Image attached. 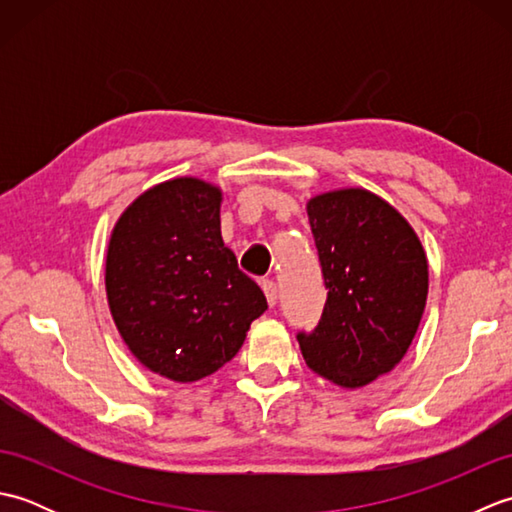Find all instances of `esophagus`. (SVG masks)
Masks as SVG:
<instances>
[{
	"mask_svg": "<svg viewBox=\"0 0 512 512\" xmlns=\"http://www.w3.org/2000/svg\"><path fill=\"white\" fill-rule=\"evenodd\" d=\"M262 290H264V295H266V299H268V306H275L277 303V284L273 279H264L262 281Z\"/></svg>",
	"mask_w": 512,
	"mask_h": 512,
	"instance_id": "34e87169",
	"label": "esophagus"
}]
</instances>
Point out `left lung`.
I'll return each instance as SVG.
<instances>
[{
  "label": "left lung",
  "mask_w": 512,
  "mask_h": 512,
  "mask_svg": "<svg viewBox=\"0 0 512 512\" xmlns=\"http://www.w3.org/2000/svg\"><path fill=\"white\" fill-rule=\"evenodd\" d=\"M323 284V314L299 332L312 372L341 387H363L407 354L422 319L429 266L413 228L365 189L323 193L308 202Z\"/></svg>",
  "instance_id": "left-lung-1"
}]
</instances>
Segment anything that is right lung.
Here are the masks:
<instances>
[{"mask_svg":"<svg viewBox=\"0 0 512 512\" xmlns=\"http://www.w3.org/2000/svg\"><path fill=\"white\" fill-rule=\"evenodd\" d=\"M222 191L176 178L145 191L116 222L105 288L118 332L151 372L193 383L239 352L268 308L220 231Z\"/></svg>","mask_w":512,"mask_h":512,"instance_id":"1","label":"right lung"}]
</instances>
